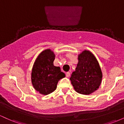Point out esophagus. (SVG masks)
<instances>
[{
    "label": "esophagus",
    "instance_id": "34e87169",
    "mask_svg": "<svg viewBox=\"0 0 124 124\" xmlns=\"http://www.w3.org/2000/svg\"><path fill=\"white\" fill-rule=\"evenodd\" d=\"M70 72H66V76L67 77V78H68V77L70 76Z\"/></svg>",
    "mask_w": 124,
    "mask_h": 124
}]
</instances>
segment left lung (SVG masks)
<instances>
[{
    "label": "left lung",
    "mask_w": 124,
    "mask_h": 124,
    "mask_svg": "<svg viewBox=\"0 0 124 124\" xmlns=\"http://www.w3.org/2000/svg\"><path fill=\"white\" fill-rule=\"evenodd\" d=\"M103 74L96 58L90 51L85 50L78 55V63L70 80L78 93L89 95L99 88Z\"/></svg>",
    "instance_id": "left-lung-1"
}]
</instances>
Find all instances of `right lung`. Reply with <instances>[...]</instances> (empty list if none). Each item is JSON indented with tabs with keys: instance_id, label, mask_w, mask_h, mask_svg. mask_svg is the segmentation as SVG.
Here are the masks:
<instances>
[{
	"instance_id": "1",
	"label": "right lung",
	"mask_w": 124,
	"mask_h": 124,
	"mask_svg": "<svg viewBox=\"0 0 124 124\" xmlns=\"http://www.w3.org/2000/svg\"><path fill=\"white\" fill-rule=\"evenodd\" d=\"M55 55L50 49L41 52L35 59L31 72V82L34 88L41 94L47 95L55 91L58 81L65 78L60 67L55 66Z\"/></svg>"
}]
</instances>
